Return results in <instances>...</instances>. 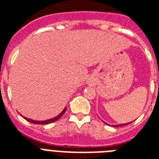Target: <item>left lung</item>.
Listing matches in <instances>:
<instances>
[{
    "instance_id": "8db88e82",
    "label": "left lung",
    "mask_w": 159,
    "mask_h": 159,
    "mask_svg": "<svg viewBox=\"0 0 159 159\" xmlns=\"http://www.w3.org/2000/svg\"><path fill=\"white\" fill-rule=\"evenodd\" d=\"M104 123H105V124H107L106 122H104ZM127 124H129V123H125V124H119V125H112V126H114V127H118V126H125V125H127Z\"/></svg>"
}]
</instances>
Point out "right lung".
Returning a JSON list of instances; mask_svg holds the SVG:
<instances>
[{
  "label": "right lung",
  "instance_id": "right-lung-1",
  "mask_svg": "<svg viewBox=\"0 0 159 159\" xmlns=\"http://www.w3.org/2000/svg\"><path fill=\"white\" fill-rule=\"evenodd\" d=\"M65 111H66V107H65V108L64 109V110L62 111L61 113H59V114H58L56 117H53V118H50V119H48V120H45V121H36V120L30 119V118H28V117H24V118L25 120H27V121H28V122H32V123H34V124H40V125L50 124V123H51V122H55V121H57L58 119H59L62 116L64 115V113H65Z\"/></svg>",
  "mask_w": 159,
  "mask_h": 159
}]
</instances>
